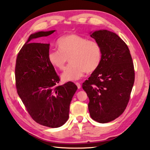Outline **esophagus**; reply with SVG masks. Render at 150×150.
Masks as SVG:
<instances>
[{"label":"esophagus","instance_id":"34e87169","mask_svg":"<svg viewBox=\"0 0 150 150\" xmlns=\"http://www.w3.org/2000/svg\"><path fill=\"white\" fill-rule=\"evenodd\" d=\"M75 84L77 85V88H78V89H80L81 88V84L79 83H78V82H75Z\"/></svg>","mask_w":150,"mask_h":150}]
</instances>
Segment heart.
<instances>
[{"label": "heart", "instance_id": "obj_1", "mask_svg": "<svg viewBox=\"0 0 150 150\" xmlns=\"http://www.w3.org/2000/svg\"><path fill=\"white\" fill-rule=\"evenodd\" d=\"M58 50H50L47 58L51 65L59 70L64 69L69 58L71 64L62 77L64 81H75L86 72L92 73L100 65L102 52L99 44L76 34L60 37L57 41Z\"/></svg>", "mask_w": 150, "mask_h": 150}]
</instances>
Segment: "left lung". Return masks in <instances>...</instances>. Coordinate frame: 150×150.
<instances>
[{
	"label": "left lung",
	"mask_w": 150,
	"mask_h": 150,
	"mask_svg": "<svg viewBox=\"0 0 150 150\" xmlns=\"http://www.w3.org/2000/svg\"><path fill=\"white\" fill-rule=\"evenodd\" d=\"M101 47L102 58L98 68L83 83L89 98L91 118L107 123L124 112L134 82L130 51L118 35L107 30L90 35Z\"/></svg>",
	"instance_id": "left-lung-1"
}]
</instances>
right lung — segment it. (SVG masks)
<instances>
[{
  "label": "right lung",
  "instance_id": "obj_1",
  "mask_svg": "<svg viewBox=\"0 0 150 150\" xmlns=\"http://www.w3.org/2000/svg\"><path fill=\"white\" fill-rule=\"evenodd\" d=\"M54 31L31 34L17 54L15 68L17 92L26 110L35 122L52 128L68 120L70 103L77 90L73 82L58 85L60 77L47 58L49 44L30 42Z\"/></svg>",
  "mask_w": 150,
  "mask_h": 150
}]
</instances>
